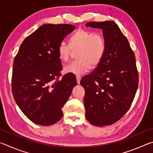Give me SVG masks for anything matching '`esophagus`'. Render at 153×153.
<instances>
[{"label":"esophagus","mask_w":153,"mask_h":153,"mask_svg":"<svg viewBox=\"0 0 153 153\" xmlns=\"http://www.w3.org/2000/svg\"><path fill=\"white\" fill-rule=\"evenodd\" d=\"M82 79V77L80 76H76V81H77V83L78 84H79L80 83V80H81Z\"/></svg>","instance_id":"34e87169"}]
</instances>
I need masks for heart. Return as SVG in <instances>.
<instances>
[{
	"label": "heart",
	"instance_id": "obj_1",
	"mask_svg": "<svg viewBox=\"0 0 153 153\" xmlns=\"http://www.w3.org/2000/svg\"><path fill=\"white\" fill-rule=\"evenodd\" d=\"M106 45L104 38L98 33L92 31L78 30L71 36L70 45L65 41L59 44V57L67 62L70 59L72 51H78V60L71 62L64 67L66 73L79 74L84 73L92 67L100 64L104 56Z\"/></svg>",
	"mask_w": 153,
	"mask_h": 153
}]
</instances>
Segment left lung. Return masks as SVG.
<instances>
[{
	"label": "left lung",
	"instance_id": "8db88e82",
	"mask_svg": "<svg viewBox=\"0 0 153 153\" xmlns=\"http://www.w3.org/2000/svg\"><path fill=\"white\" fill-rule=\"evenodd\" d=\"M86 26L101 29L106 45L101 62L80 82L85 90L86 117L94 126H109L125 115L136 95L138 73L135 55L115 22H88Z\"/></svg>",
	"mask_w": 153,
	"mask_h": 153
}]
</instances>
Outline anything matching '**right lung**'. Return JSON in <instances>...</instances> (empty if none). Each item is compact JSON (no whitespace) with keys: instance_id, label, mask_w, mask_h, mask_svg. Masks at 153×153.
<instances>
[{"instance_id":"1","label":"right lung","mask_w":153,"mask_h":153,"mask_svg":"<svg viewBox=\"0 0 153 153\" xmlns=\"http://www.w3.org/2000/svg\"><path fill=\"white\" fill-rule=\"evenodd\" d=\"M75 28L69 24L43 25L25 38L15 57L13 95L24 115L38 125H53L63 117L62 108L77 85L74 74L59 79V45Z\"/></svg>"}]
</instances>
